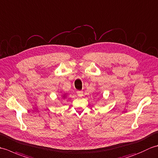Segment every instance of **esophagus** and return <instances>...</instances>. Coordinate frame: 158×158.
<instances>
[{"mask_svg": "<svg viewBox=\"0 0 158 158\" xmlns=\"http://www.w3.org/2000/svg\"><path fill=\"white\" fill-rule=\"evenodd\" d=\"M77 94L79 96H83V91H81V90H77Z\"/></svg>", "mask_w": 158, "mask_h": 158, "instance_id": "esophagus-1", "label": "esophagus"}]
</instances>
